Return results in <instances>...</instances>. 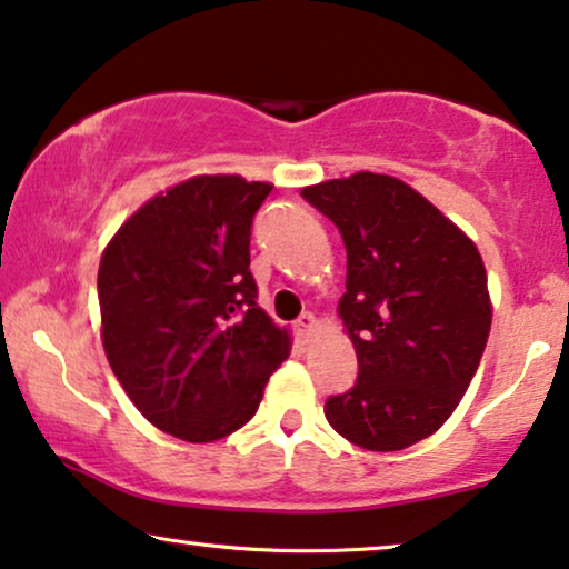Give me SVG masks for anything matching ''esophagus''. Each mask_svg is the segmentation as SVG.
I'll return each instance as SVG.
<instances>
[{"label": "esophagus", "instance_id": "obj_1", "mask_svg": "<svg viewBox=\"0 0 569 569\" xmlns=\"http://www.w3.org/2000/svg\"><path fill=\"white\" fill-rule=\"evenodd\" d=\"M315 328H317V320H315L312 312H305L297 322H293V330H297L299 338H307Z\"/></svg>", "mask_w": 569, "mask_h": 569}]
</instances>
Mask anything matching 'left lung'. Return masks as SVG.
I'll return each mask as SVG.
<instances>
[{"label": "left lung", "instance_id": "1", "mask_svg": "<svg viewBox=\"0 0 569 569\" xmlns=\"http://www.w3.org/2000/svg\"><path fill=\"white\" fill-rule=\"evenodd\" d=\"M346 244L338 312L359 361L351 390L330 396V427L363 450H406L435 435L471 385L487 348V270L471 239L427 197L385 173L305 187Z\"/></svg>", "mask_w": 569, "mask_h": 569}]
</instances>
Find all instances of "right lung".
Listing matches in <instances>:
<instances>
[{
  "label": "right lung",
  "mask_w": 569,
  "mask_h": 569,
  "mask_svg": "<svg viewBox=\"0 0 569 569\" xmlns=\"http://www.w3.org/2000/svg\"><path fill=\"white\" fill-rule=\"evenodd\" d=\"M270 184L194 177L146 202L98 268L103 351L146 419L216 442L252 419L289 332L257 307L254 213Z\"/></svg>",
  "instance_id": "right-lung-1"
}]
</instances>
